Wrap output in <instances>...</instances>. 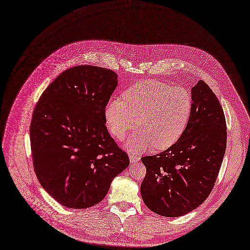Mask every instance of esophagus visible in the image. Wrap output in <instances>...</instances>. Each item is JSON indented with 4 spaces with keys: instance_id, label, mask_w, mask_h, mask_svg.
Instances as JSON below:
<instances>
[{
    "instance_id": "esophagus-1",
    "label": "esophagus",
    "mask_w": 250,
    "mask_h": 250,
    "mask_svg": "<svg viewBox=\"0 0 250 250\" xmlns=\"http://www.w3.org/2000/svg\"><path fill=\"white\" fill-rule=\"evenodd\" d=\"M129 158H130V162L131 163H135V162H138V161H140V156H138V155H135V154H130L129 155Z\"/></svg>"
}]
</instances>
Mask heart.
I'll return each instance as SVG.
<instances>
[{
  "label": "heart",
  "mask_w": 250,
  "mask_h": 250,
  "mask_svg": "<svg viewBox=\"0 0 250 250\" xmlns=\"http://www.w3.org/2000/svg\"><path fill=\"white\" fill-rule=\"evenodd\" d=\"M193 100L190 92L180 86L158 81H144L123 93V100L108 102L104 115L109 131L118 140L138 126L127 147L141 152L154 146L165 149L183 134L191 116Z\"/></svg>",
  "instance_id": "b5f03b06"
}]
</instances>
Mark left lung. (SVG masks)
Segmentation results:
<instances>
[{
    "instance_id": "left-lung-1",
    "label": "left lung",
    "mask_w": 250,
    "mask_h": 250,
    "mask_svg": "<svg viewBox=\"0 0 250 250\" xmlns=\"http://www.w3.org/2000/svg\"><path fill=\"white\" fill-rule=\"evenodd\" d=\"M190 120L175 144L142 162L146 174L141 185L146 206L166 216H182L210 194L222 164L227 127L215 94L204 81L192 88Z\"/></svg>"
}]
</instances>
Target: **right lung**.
Masks as SVG:
<instances>
[{
  "label": "right lung",
  "mask_w": 250,
  "mask_h": 250,
  "mask_svg": "<svg viewBox=\"0 0 250 250\" xmlns=\"http://www.w3.org/2000/svg\"><path fill=\"white\" fill-rule=\"evenodd\" d=\"M116 86L117 75L108 69L73 67L49 84L35 106L30 141L36 175L69 208L100 203L130 164L104 124Z\"/></svg>",
  "instance_id": "1"
}]
</instances>
